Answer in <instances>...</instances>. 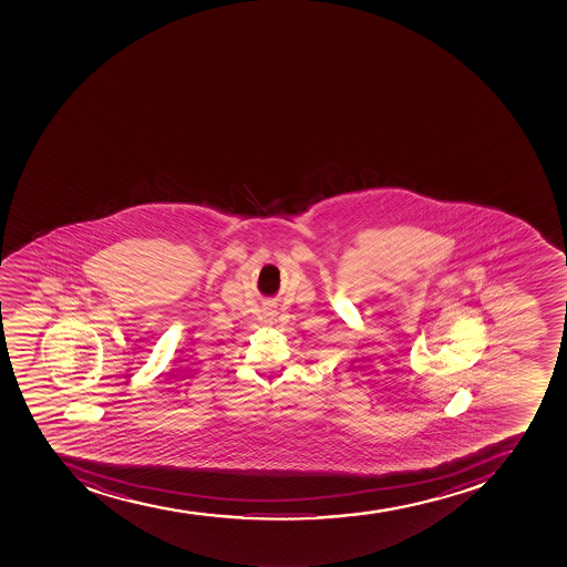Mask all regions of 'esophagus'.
I'll return each mask as SVG.
<instances>
[{"mask_svg":"<svg viewBox=\"0 0 567 567\" xmlns=\"http://www.w3.org/2000/svg\"><path fill=\"white\" fill-rule=\"evenodd\" d=\"M274 316H276V313H274V312H266L265 313L266 323H271V321H274Z\"/></svg>","mask_w":567,"mask_h":567,"instance_id":"esophagus-1","label":"esophagus"}]
</instances>
